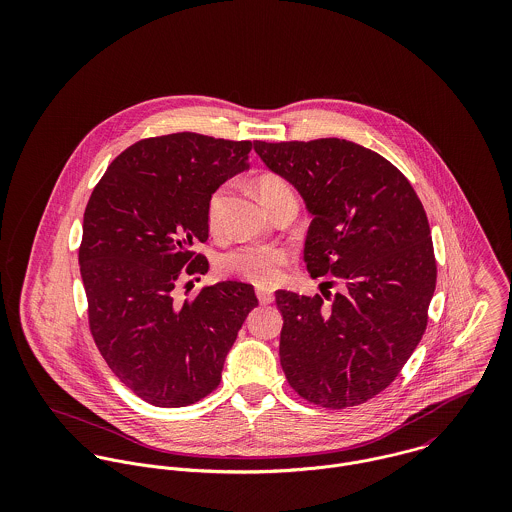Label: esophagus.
<instances>
[{
	"mask_svg": "<svg viewBox=\"0 0 512 512\" xmlns=\"http://www.w3.org/2000/svg\"><path fill=\"white\" fill-rule=\"evenodd\" d=\"M256 297H258V301H260L262 305L274 303V299H276V295L272 292H268V290H256Z\"/></svg>",
	"mask_w": 512,
	"mask_h": 512,
	"instance_id": "obj_1",
	"label": "esophagus"
}]
</instances>
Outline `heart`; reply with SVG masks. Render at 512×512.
I'll list each match as a JSON object with an SVG mask.
<instances>
[{"label": "heart", "mask_w": 512, "mask_h": 512, "mask_svg": "<svg viewBox=\"0 0 512 512\" xmlns=\"http://www.w3.org/2000/svg\"><path fill=\"white\" fill-rule=\"evenodd\" d=\"M256 191L266 209L274 207L278 201L293 197L292 187L286 179L274 173H266L256 181ZM224 187L217 189L207 207V226L213 234H219L222 228V207H224ZM290 264V252L280 246L264 244H244L220 258L219 268L222 274L250 282L254 286H272L276 284L284 268Z\"/></svg>", "instance_id": "obj_1"}]
</instances>
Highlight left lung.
I'll return each mask as SVG.
<instances>
[{"label": "left lung", "mask_w": 512, "mask_h": 512, "mask_svg": "<svg viewBox=\"0 0 512 512\" xmlns=\"http://www.w3.org/2000/svg\"><path fill=\"white\" fill-rule=\"evenodd\" d=\"M313 220L303 260L341 292L278 290L280 363L307 402L343 410L380 394L418 347L436 290L430 224L410 181L372 149L339 140L254 142ZM335 284V282H325Z\"/></svg>", "instance_id": "1"}]
</instances>
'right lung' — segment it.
I'll return each mask as SVG.
<instances>
[{"instance_id": "obj_1", "label": "right lung", "mask_w": 512, "mask_h": 512, "mask_svg": "<svg viewBox=\"0 0 512 512\" xmlns=\"http://www.w3.org/2000/svg\"><path fill=\"white\" fill-rule=\"evenodd\" d=\"M250 149L193 132L146 138L108 165L88 199L78 264L90 333L110 370L153 406L211 394L258 305L242 282L203 288L185 303L173 295L209 270L193 246L209 238L211 195L248 169Z\"/></svg>"}]
</instances>
